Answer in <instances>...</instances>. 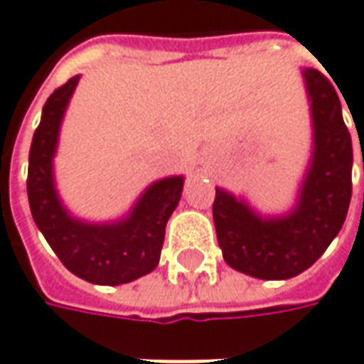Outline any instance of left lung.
<instances>
[{"instance_id":"1","label":"left lung","mask_w":364,"mask_h":364,"mask_svg":"<svg viewBox=\"0 0 364 364\" xmlns=\"http://www.w3.org/2000/svg\"><path fill=\"white\" fill-rule=\"evenodd\" d=\"M311 156L294 205L264 215L242 195L217 187L213 218L225 262L258 279H289L319 260L349 210L353 144L339 94L315 68H304ZM364 171V165H363Z\"/></svg>"}]
</instances>
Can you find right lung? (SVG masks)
<instances>
[{
	"label": "right lung",
	"mask_w": 364,
	"mask_h": 364,
	"mask_svg": "<svg viewBox=\"0 0 364 364\" xmlns=\"http://www.w3.org/2000/svg\"><path fill=\"white\" fill-rule=\"evenodd\" d=\"M78 80L80 76H73L43 106L29 149V207L35 225L67 270L96 286H120L156 270L165 225L179 205L185 177L171 175L154 181L120 218L92 223L75 217L58 195L55 156Z\"/></svg>",
	"instance_id": "1"
}]
</instances>
